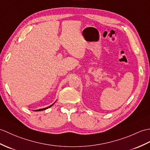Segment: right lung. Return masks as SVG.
Returning <instances> with one entry per match:
<instances>
[{
    "instance_id": "add662e5",
    "label": "right lung",
    "mask_w": 150,
    "mask_h": 150,
    "mask_svg": "<svg viewBox=\"0 0 150 150\" xmlns=\"http://www.w3.org/2000/svg\"><path fill=\"white\" fill-rule=\"evenodd\" d=\"M54 103L52 104V105H50V106H48V107H46V108H43V109H38V110H36L35 111H41V110H45V109H48V108H50V107H52V105H54Z\"/></svg>"
}]
</instances>
